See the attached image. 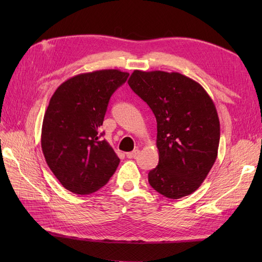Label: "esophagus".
Returning a JSON list of instances; mask_svg holds the SVG:
<instances>
[{
  "instance_id": "34e87169",
  "label": "esophagus",
  "mask_w": 262,
  "mask_h": 262,
  "mask_svg": "<svg viewBox=\"0 0 262 262\" xmlns=\"http://www.w3.org/2000/svg\"><path fill=\"white\" fill-rule=\"evenodd\" d=\"M138 154H140V149H134V151H133V152L126 153V157L128 159H135Z\"/></svg>"
}]
</instances>
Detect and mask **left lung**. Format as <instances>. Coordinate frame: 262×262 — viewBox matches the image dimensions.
I'll use <instances>...</instances> for the list:
<instances>
[{
    "instance_id": "left-lung-1",
    "label": "left lung",
    "mask_w": 262,
    "mask_h": 262,
    "mask_svg": "<svg viewBox=\"0 0 262 262\" xmlns=\"http://www.w3.org/2000/svg\"><path fill=\"white\" fill-rule=\"evenodd\" d=\"M128 84L152 109L158 122L159 164L148 172L154 190L171 199L196 191L214 165L220 119L198 82L178 72H133Z\"/></svg>"
}]
</instances>
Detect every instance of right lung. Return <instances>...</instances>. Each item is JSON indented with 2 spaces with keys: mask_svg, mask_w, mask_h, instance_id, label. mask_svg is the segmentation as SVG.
Masks as SVG:
<instances>
[{
  "mask_svg": "<svg viewBox=\"0 0 262 262\" xmlns=\"http://www.w3.org/2000/svg\"><path fill=\"white\" fill-rule=\"evenodd\" d=\"M128 75L119 70L82 73L52 96L43 116L41 148L49 169L68 190L92 193L115 173L120 160L99 128L110 97Z\"/></svg>",
  "mask_w": 262,
  "mask_h": 262,
  "instance_id": "add662e5",
  "label": "right lung"
}]
</instances>
